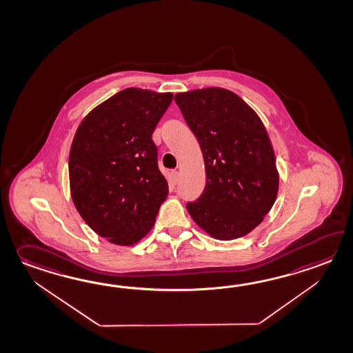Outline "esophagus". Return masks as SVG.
Returning <instances> with one entry per match:
<instances>
[{
    "label": "esophagus",
    "instance_id": "34e87169",
    "mask_svg": "<svg viewBox=\"0 0 353 353\" xmlns=\"http://www.w3.org/2000/svg\"><path fill=\"white\" fill-rule=\"evenodd\" d=\"M171 181H172L173 185L177 183V181H179V172L177 171H172L171 172Z\"/></svg>",
    "mask_w": 353,
    "mask_h": 353
}]
</instances>
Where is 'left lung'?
<instances>
[{
	"label": "left lung",
	"mask_w": 353,
	"mask_h": 353,
	"mask_svg": "<svg viewBox=\"0 0 353 353\" xmlns=\"http://www.w3.org/2000/svg\"><path fill=\"white\" fill-rule=\"evenodd\" d=\"M174 101L195 134L206 172L204 192L188 203L208 234L230 241L248 234L274 205L276 158L259 115L234 92L210 87L181 92Z\"/></svg>",
	"instance_id": "8db88e82"
}]
</instances>
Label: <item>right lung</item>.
<instances>
[{"instance_id": "1", "label": "right lung", "mask_w": 353, "mask_h": 353, "mask_svg": "<svg viewBox=\"0 0 353 353\" xmlns=\"http://www.w3.org/2000/svg\"><path fill=\"white\" fill-rule=\"evenodd\" d=\"M172 99L125 88L94 108L73 138L72 200L87 225L111 243L139 242L167 199L152 134Z\"/></svg>"}]
</instances>
